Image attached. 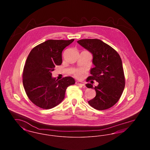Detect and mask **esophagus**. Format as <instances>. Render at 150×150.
Masks as SVG:
<instances>
[{
    "label": "esophagus",
    "instance_id": "obj_1",
    "mask_svg": "<svg viewBox=\"0 0 150 150\" xmlns=\"http://www.w3.org/2000/svg\"><path fill=\"white\" fill-rule=\"evenodd\" d=\"M75 83H76V84L79 85V86H85V83H84V82H81V81H76L75 82Z\"/></svg>",
    "mask_w": 150,
    "mask_h": 150
}]
</instances>
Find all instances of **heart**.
I'll return each instance as SVG.
<instances>
[{
  "label": "heart",
  "instance_id": "heart-1",
  "mask_svg": "<svg viewBox=\"0 0 150 150\" xmlns=\"http://www.w3.org/2000/svg\"><path fill=\"white\" fill-rule=\"evenodd\" d=\"M74 75L77 78H81L82 76V71L81 70H77L75 72Z\"/></svg>",
  "mask_w": 150,
  "mask_h": 150
}]
</instances>
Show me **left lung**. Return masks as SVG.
<instances>
[{
  "mask_svg": "<svg viewBox=\"0 0 150 150\" xmlns=\"http://www.w3.org/2000/svg\"><path fill=\"white\" fill-rule=\"evenodd\" d=\"M78 43L93 54L94 67L91 69L87 79L96 80L98 85L93 88L91 84L86 86L94 88L96 97L88 101L90 106L98 110L113 106L120 99L125 87V77L122 61L118 53L106 43L97 39L79 40Z\"/></svg>",
  "mask_w": 150,
  "mask_h": 150,
  "instance_id": "1",
  "label": "left lung"
}]
</instances>
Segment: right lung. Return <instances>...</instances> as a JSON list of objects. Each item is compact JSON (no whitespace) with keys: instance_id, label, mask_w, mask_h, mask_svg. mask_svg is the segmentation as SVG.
<instances>
[{"instance_id":"right-lung-1","label":"right lung","mask_w":150,"mask_h":150,"mask_svg":"<svg viewBox=\"0 0 150 150\" xmlns=\"http://www.w3.org/2000/svg\"><path fill=\"white\" fill-rule=\"evenodd\" d=\"M74 39L48 40L35 47L29 53L23 68V85L30 100L38 107L50 109L64 99L69 86L75 80L66 76L61 80L52 77L51 72L62 62V52Z\"/></svg>"}]
</instances>
